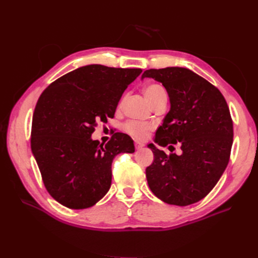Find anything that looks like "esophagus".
<instances>
[{
	"label": "esophagus",
	"instance_id": "1",
	"mask_svg": "<svg viewBox=\"0 0 258 258\" xmlns=\"http://www.w3.org/2000/svg\"><path fill=\"white\" fill-rule=\"evenodd\" d=\"M135 146H136L137 150H141V148L144 146V144L143 143H140V142H136Z\"/></svg>",
	"mask_w": 258,
	"mask_h": 258
}]
</instances>
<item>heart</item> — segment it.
<instances>
[{
	"mask_svg": "<svg viewBox=\"0 0 258 258\" xmlns=\"http://www.w3.org/2000/svg\"><path fill=\"white\" fill-rule=\"evenodd\" d=\"M144 96L145 99L147 100V102L150 103L152 106L158 102V101L162 99H167V93L159 84H148L146 85L144 89ZM122 101L119 102V106L121 105ZM153 129V126L150 123H145L141 122L138 120H128L127 122H124L123 124V130L124 132H127L129 136H131L136 140H144L147 138L148 132Z\"/></svg>",
	"mask_w": 258,
	"mask_h": 258,
	"instance_id": "b5f03b06",
	"label": "heart"
}]
</instances>
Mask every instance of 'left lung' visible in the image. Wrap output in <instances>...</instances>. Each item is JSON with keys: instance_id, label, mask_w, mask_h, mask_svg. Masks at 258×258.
<instances>
[{"instance_id": "1", "label": "left lung", "mask_w": 258, "mask_h": 258, "mask_svg": "<svg viewBox=\"0 0 258 258\" xmlns=\"http://www.w3.org/2000/svg\"><path fill=\"white\" fill-rule=\"evenodd\" d=\"M144 77L160 82L171 103L155 142L177 143L182 150L181 155L166 154L148 145L154 154L146 168L148 186L169 205H192L213 189L229 162L233 138L229 107L215 86L188 69H150Z\"/></svg>"}]
</instances>
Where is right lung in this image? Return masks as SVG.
<instances>
[{
	"label": "right lung",
	"instance_id": "right-lung-1",
	"mask_svg": "<svg viewBox=\"0 0 258 258\" xmlns=\"http://www.w3.org/2000/svg\"><path fill=\"white\" fill-rule=\"evenodd\" d=\"M141 69L90 64L46 88L35 106L31 150L50 196L69 209H87L108 191L112 162L134 153L131 138L116 132L106 144L91 140L97 122L113 118L122 92Z\"/></svg>",
	"mask_w": 258,
	"mask_h": 258
}]
</instances>
